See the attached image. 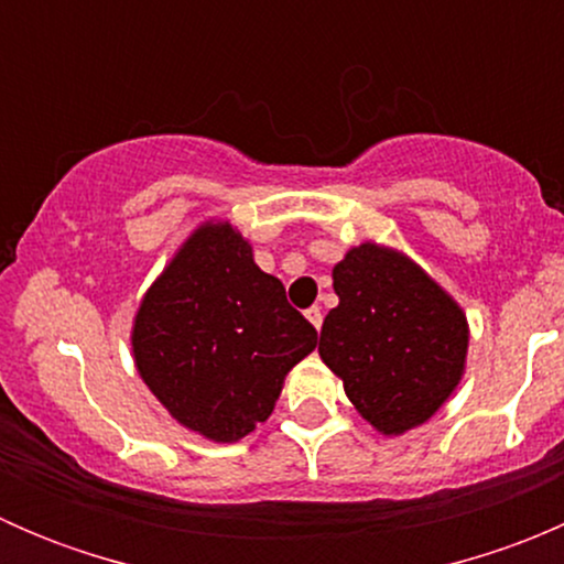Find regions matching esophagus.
I'll return each mask as SVG.
<instances>
[{"instance_id":"esophagus-1","label":"esophagus","mask_w":564,"mask_h":564,"mask_svg":"<svg viewBox=\"0 0 564 564\" xmlns=\"http://www.w3.org/2000/svg\"><path fill=\"white\" fill-rule=\"evenodd\" d=\"M305 318H308V322L311 324H314V327L316 329H322V308H318V305H314V308H308V311H305Z\"/></svg>"}]
</instances>
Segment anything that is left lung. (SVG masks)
Instances as JSON below:
<instances>
[{
  "label": "left lung",
  "instance_id": "8db88e82",
  "mask_svg": "<svg viewBox=\"0 0 564 564\" xmlns=\"http://www.w3.org/2000/svg\"><path fill=\"white\" fill-rule=\"evenodd\" d=\"M338 305L324 316L318 357L357 412L401 436L440 412L469 349L464 308L401 250L362 242L333 267Z\"/></svg>",
  "mask_w": 564,
  "mask_h": 564
}]
</instances>
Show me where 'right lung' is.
<instances>
[{"mask_svg": "<svg viewBox=\"0 0 564 564\" xmlns=\"http://www.w3.org/2000/svg\"><path fill=\"white\" fill-rule=\"evenodd\" d=\"M130 346L176 423L226 445L270 417L316 329L229 220H204L141 297Z\"/></svg>", "mask_w": 564, "mask_h": 564, "instance_id": "obj_1", "label": "right lung"}]
</instances>
